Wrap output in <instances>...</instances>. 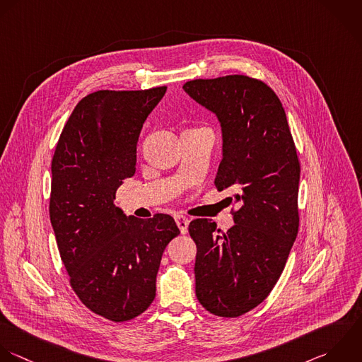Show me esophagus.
<instances>
[{"instance_id":"esophagus-1","label":"esophagus","mask_w":362,"mask_h":362,"mask_svg":"<svg viewBox=\"0 0 362 362\" xmlns=\"http://www.w3.org/2000/svg\"><path fill=\"white\" fill-rule=\"evenodd\" d=\"M175 220H176V224H177V227H179L180 233H182V234H186V233H187V227H189L190 220H189L187 217H185V216H176V217H175Z\"/></svg>"}]
</instances>
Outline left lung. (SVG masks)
I'll list each match as a JSON object with an SVG mask.
<instances>
[{"label":"left lung","instance_id":"8db88e82","mask_svg":"<svg viewBox=\"0 0 362 362\" xmlns=\"http://www.w3.org/2000/svg\"><path fill=\"white\" fill-rule=\"evenodd\" d=\"M183 88L221 124L214 185L235 190L240 203L227 233L209 218L189 224L197 247L196 296L210 313L238 317L268 298L286 265L299 230L300 163L282 103L264 81L230 74Z\"/></svg>","mask_w":362,"mask_h":362}]
</instances>
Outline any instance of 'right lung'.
I'll return each instance as SVG.
<instances>
[{
  "label": "right lung",
  "instance_id": "right-lung-1",
  "mask_svg": "<svg viewBox=\"0 0 362 362\" xmlns=\"http://www.w3.org/2000/svg\"><path fill=\"white\" fill-rule=\"evenodd\" d=\"M165 93L162 86L86 95L52 159L49 214L70 286L87 309L115 323L151 306L162 254L180 234L169 214L141 220L114 204L135 173L142 125Z\"/></svg>",
  "mask_w": 362,
  "mask_h": 362
}]
</instances>
